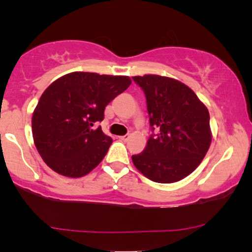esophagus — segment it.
Listing matches in <instances>:
<instances>
[{
	"instance_id": "34e87169",
	"label": "esophagus",
	"mask_w": 252,
	"mask_h": 252,
	"mask_svg": "<svg viewBox=\"0 0 252 252\" xmlns=\"http://www.w3.org/2000/svg\"><path fill=\"white\" fill-rule=\"evenodd\" d=\"M119 139L120 140H123V141H128V139H129V134H125V135H123V136H119Z\"/></svg>"
}]
</instances>
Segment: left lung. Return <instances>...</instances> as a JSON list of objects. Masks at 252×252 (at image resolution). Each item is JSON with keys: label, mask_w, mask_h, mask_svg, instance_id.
<instances>
[{"label": "left lung", "mask_w": 252, "mask_h": 252, "mask_svg": "<svg viewBox=\"0 0 252 252\" xmlns=\"http://www.w3.org/2000/svg\"><path fill=\"white\" fill-rule=\"evenodd\" d=\"M146 95L150 129L147 147L133 155L135 167L159 184H172L198 166L211 143L210 115L190 88L160 75L133 77Z\"/></svg>", "instance_id": "1"}]
</instances>
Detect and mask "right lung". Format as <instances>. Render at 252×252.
Returning <instances> with one entry per match:
<instances>
[{"mask_svg": "<svg viewBox=\"0 0 252 252\" xmlns=\"http://www.w3.org/2000/svg\"><path fill=\"white\" fill-rule=\"evenodd\" d=\"M130 85L123 75L72 72L48 87L34 110V143L48 166L80 178L101 163L112 139L97 124L105 106Z\"/></svg>", "mask_w": 252, "mask_h": 252, "instance_id": "right-lung-1", "label": "right lung"}]
</instances>
